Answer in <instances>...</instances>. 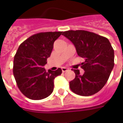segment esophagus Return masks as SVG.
Listing matches in <instances>:
<instances>
[{"instance_id": "obj_1", "label": "esophagus", "mask_w": 123, "mask_h": 123, "mask_svg": "<svg viewBox=\"0 0 123 123\" xmlns=\"http://www.w3.org/2000/svg\"><path fill=\"white\" fill-rule=\"evenodd\" d=\"M68 68H65V67L62 68V72H63V73L66 72V71H68Z\"/></svg>"}]
</instances>
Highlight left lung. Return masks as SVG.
Segmentation results:
<instances>
[{"label": "left lung", "instance_id": "1", "mask_svg": "<svg viewBox=\"0 0 123 123\" xmlns=\"http://www.w3.org/2000/svg\"><path fill=\"white\" fill-rule=\"evenodd\" d=\"M62 35L73 43L78 55L85 59L81 66L84 73L73 69L75 78L69 82V87L78 95H93L104 87L114 66L111 43L106 37L82 30L68 31Z\"/></svg>", "mask_w": 123, "mask_h": 123}]
</instances>
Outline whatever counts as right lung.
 Instances as JSON below:
<instances>
[{"label":"right lung","instance_id":"add662e5","mask_svg":"<svg viewBox=\"0 0 123 123\" xmlns=\"http://www.w3.org/2000/svg\"><path fill=\"white\" fill-rule=\"evenodd\" d=\"M62 32H39L31 36L20 44L13 61V75L18 87L26 97L39 100L48 97L54 91V81L62 70L44 66L51 55L54 41Z\"/></svg>","mask_w":123,"mask_h":123}]
</instances>
